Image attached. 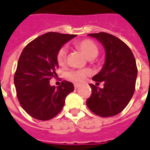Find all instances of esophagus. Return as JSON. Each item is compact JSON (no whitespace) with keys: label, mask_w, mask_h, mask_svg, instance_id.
Returning a JSON list of instances; mask_svg holds the SVG:
<instances>
[{"label":"esophagus","mask_w":150,"mask_h":150,"mask_svg":"<svg viewBox=\"0 0 150 150\" xmlns=\"http://www.w3.org/2000/svg\"><path fill=\"white\" fill-rule=\"evenodd\" d=\"M79 86H80V84H78V83H74V88L75 89H77Z\"/></svg>","instance_id":"obj_1"}]
</instances>
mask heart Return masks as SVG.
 <instances>
[{
    "label": "heart",
    "mask_w": 150,
    "mask_h": 150,
    "mask_svg": "<svg viewBox=\"0 0 150 150\" xmlns=\"http://www.w3.org/2000/svg\"><path fill=\"white\" fill-rule=\"evenodd\" d=\"M78 49L84 54L86 57L88 59H92L98 55L99 48L95 42L91 40H83L77 42L76 44ZM66 57H67V49L65 47H62L59 50L56 54V60L59 66H64L66 63ZM91 71L89 69H80V70H74L66 73V77L70 81L75 82H81L85 80V78L90 75Z\"/></svg>",
    "instance_id": "1"
}]
</instances>
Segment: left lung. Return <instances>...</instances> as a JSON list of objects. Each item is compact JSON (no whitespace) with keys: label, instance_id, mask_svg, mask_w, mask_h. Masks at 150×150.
<instances>
[{"label":"left lung","instance_id":"obj_1","mask_svg":"<svg viewBox=\"0 0 150 150\" xmlns=\"http://www.w3.org/2000/svg\"><path fill=\"white\" fill-rule=\"evenodd\" d=\"M105 47V62L93 80L104 87L90 84L92 94L86 100L90 110L104 117L115 116L128 105L135 92L137 67L132 50L119 38L107 33L89 34Z\"/></svg>","mask_w":150,"mask_h":150}]
</instances>
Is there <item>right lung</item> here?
<instances>
[{
  "mask_svg": "<svg viewBox=\"0 0 150 150\" xmlns=\"http://www.w3.org/2000/svg\"><path fill=\"white\" fill-rule=\"evenodd\" d=\"M73 34L47 33L28 43L18 59L14 81L22 108L38 120H50L62 110L65 98L73 91L70 81L58 87L50 80L58 69L56 54L62 45L75 38Z\"/></svg>",
  "mask_w": 150,
  "mask_h": 150,
  "instance_id": "right-lung-1",
  "label": "right lung"
}]
</instances>
